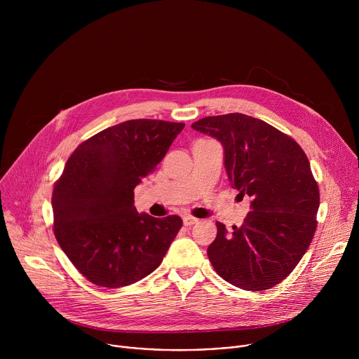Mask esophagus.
<instances>
[{
    "instance_id": "obj_1",
    "label": "esophagus",
    "mask_w": 359,
    "mask_h": 359,
    "mask_svg": "<svg viewBox=\"0 0 359 359\" xmlns=\"http://www.w3.org/2000/svg\"><path fill=\"white\" fill-rule=\"evenodd\" d=\"M196 223H198V219H196V217H193V216H190V215L183 216V224H184V226H193V224H196Z\"/></svg>"
}]
</instances>
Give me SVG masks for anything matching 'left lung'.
I'll list each match as a JSON object with an SVG mask.
<instances>
[{
	"label": "left lung",
	"mask_w": 359,
	"mask_h": 359,
	"mask_svg": "<svg viewBox=\"0 0 359 359\" xmlns=\"http://www.w3.org/2000/svg\"><path fill=\"white\" fill-rule=\"evenodd\" d=\"M224 149L231 187L251 197V212L229 233L217 224L208 255L227 283L269 290L295 269L310 247L320 208V190L301 146L274 126L243 114L203 118L191 125Z\"/></svg>",
	"instance_id": "left-lung-1"
}]
</instances>
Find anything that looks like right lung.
Instances as JSON below:
<instances>
[{
    "label": "right lung",
    "instance_id": "right-lung-1",
    "mask_svg": "<svg viewBox=\"0 0 359 359\" xmlns=\"http://www.w3.org/2000/svg\"><path fill=\"white\" fill-rule=\"evenodd\" d=\"M184 123L133 119L75 150L53 191L54 234L76 270L99 287L130 285L155 271L182 229L179 216L137 213L135 187L162 162Z\"/></svg>",
    "mask_w": 359,
    "mask_h": 359
}]
</instances>
